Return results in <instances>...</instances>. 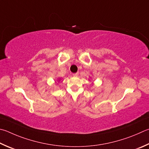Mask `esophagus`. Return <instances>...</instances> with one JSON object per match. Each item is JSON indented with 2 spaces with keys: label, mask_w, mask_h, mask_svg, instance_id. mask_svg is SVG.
I'll list each match as a JSON object with an SVG mask.
<instances>
[{
  "label": "esophagus",
  "mask_w": 149,
  "mask_h": 149,
  "mask_svg": "<svg viewBox=\"0 0 149 149\" xmlns=\"http://www.w3.org/2000/svg\"><path fill=\"white\" fill-rule=\"evenodd\" d=\"M78 75H79V73H78V72H77V73H75V74H73V75H74V76H77Z\"/></svg>",
  "instance_id": "1"
}]
</instances>
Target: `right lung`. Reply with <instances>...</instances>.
I'll list each match as a JSON object with an SVG mask.
<instances>
[{"instance_id": "right-lung-1", "label": "right lung", "mask_w": 149, "mask_h": 149, "mask_svg": "<svg viewBox=\"0 0 149 149\" xmlns=\"http://www.w3.org/2000/svg\"><path fill=\"white\" fill-rule=\"evenodd\" d=\"M58 82L61 81V79H58Z\"/></svg>"}]
</instances>
